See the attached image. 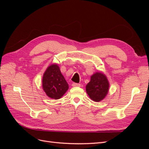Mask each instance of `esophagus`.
Returning a JSON list of instances; mask_svg holds the SVG:
<instances>
[{"label":"esophagus","mask_w":149,"mask_h":149,"mask_svg":"<svg viewBox=\"0 0 149 149\" xmlns=\"http://www.w3.org/2000/svg\"><path fill=\"white\" fill-rule=\"evenodd\" d=\"M72 86H73V87H80V86H81V84H78V83H73V84H72Z\"/></svg>","instance_id":"34e87169"}]
</instances>
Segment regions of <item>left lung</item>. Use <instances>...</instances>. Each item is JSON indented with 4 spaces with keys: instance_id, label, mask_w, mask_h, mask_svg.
Masks as SVG:
<instances>
[{
    "instance_id": "obj_1",
    "label": "left lung",
    "mask_w": 149,
    "mask_h": 149,
    "mask_svg": "<svg viewBox=\"0 0 149 149\" xmlns=\"http://www.w3.org/2000/svg\"><path fill=\"white\" fill-rule=\"evenodd\" d=\"M109 88V83L106 75L96 72L91 76V80L86 86V91L93 101L100 102L106 96Z\"/></svg>"
}]
</instances>
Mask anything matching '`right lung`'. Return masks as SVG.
<instances>
[{
	"label": "right lung",
	"instance_id": "right-lung-1",
	"mask_svg": "<svg viewBox=\"0 0 149 149\" xmlns=\"http://www.w3.org/2000/svg\"><path fill=\"white\" fill-rule=\"evenodd\" d=\"M42 86L47 95L53 100L61 98L68 89V84L56 64L49 66L43 74Z\"/></svg>",
	"mask_w": 149,
	"mask_h": 149
}]
</instances>
